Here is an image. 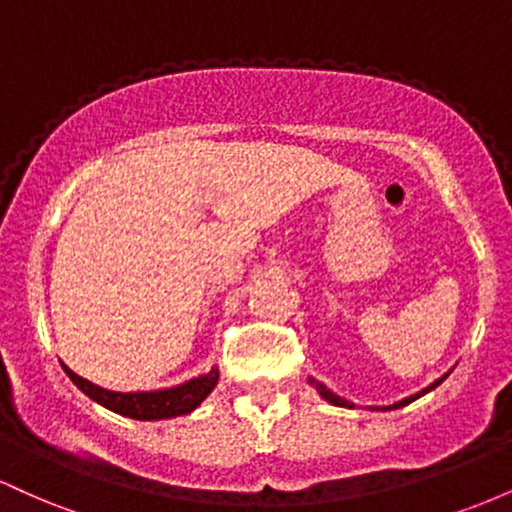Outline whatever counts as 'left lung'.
I'll use <instances>...</instances> for the list:
<instances>
[{
	"label": "left lung",
	"mask_w": 512,
	"mask_h": 512,
	"mask_svg": "<svg viewBox=\"0 0 512 512\" xmlns=\"http://www.w3.org/2000/svg\"><path fill=\"white\" fill-rule=\"evenodd\" d=\"M448 375H450V370H448V373H445V375H440V378H438V380H433V383H431V385H428V387H424V390H421V392H416V395H409V397L399 399V402H395V404H387V407H370V409H373V411H392V409H402V407H407V404H409V402H414V399L424 397V395H426V392L436 390V387H438L440 383H443V380H445V378H448ZM308 383L315 387V390H317V395H320L322 399H325V402H330V404H334V407H346V409H354V404H351V402H349V399H344V397L334 395V392L330 390V387H327V385H322V383H320V380H315V378H308Z\"/></svg>",
	"instance_id": "1"
}]
</instances>
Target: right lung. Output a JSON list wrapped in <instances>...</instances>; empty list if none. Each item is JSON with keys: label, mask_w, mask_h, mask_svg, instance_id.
<instances>
[{"label": "right lung", "mask_w": 512, "mask_h": 512, "mask_svg": "<svg viewBox=\"0 0 512 512\" xmlns=\"http://www.w3.org/2000/svg\"><path fill=\"white\" fill-rule=\"evenodd\" d=\"M64 373L69 375V380L84 392L86 397H91L93 402H98L101 407L115 411V414L127 416V419L137 421H163V419H175V416H185L190 411H195L199 404L211 395L216 383H219V368H211L207 373L197 375V378L185 380V383L163 387V390H142V392H115L105 390V387L91 383V380L76 375L72 368L64 366Z\"/></svg>", "instance_id": "right-lung-1"}]
</instances>
